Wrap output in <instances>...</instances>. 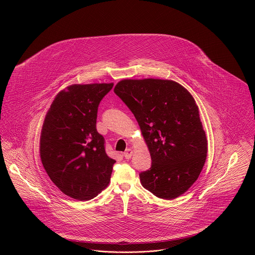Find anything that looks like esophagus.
I'll return each mask as SVG.
<instances>
[{"label":"esophagus","mask_w":255,"mask_h":255,"mask_svg":"<svg viewBox=\"0 0 255 255\" xmlns=\"http://www.w3.org/2000/svg\"><path fill=\"white\" fill-rule=\"evenodd\" d=\"M132 155H133V151L129 148V149H127L125 152H124V154H123V156L125 157V159H130L131 157H132Z\"/></svg>","instance_id":"obj_1"}]
</instances>
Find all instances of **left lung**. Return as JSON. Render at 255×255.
I'll return each instance as SVG.
<instances>
[{"label":"left lung","mask_w":255,"mask_h":255,"mask_svg":"<svg viewBox=\"0 0 255 255\" xmlns=\"http://www.w3.org/2000/svg\"><path fill=\"white\" fill-rule=\"evenodd\" d=\"M114 92L134 114L150 151L151 168L139 174L142 186L165 200L187 192L208 153L193 96L173 80L153 78L124 79Z\"/></svg>","instance_id":"1"}]
</instances>
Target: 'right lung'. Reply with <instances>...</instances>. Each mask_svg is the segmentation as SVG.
<instances>
[{
    "instance_id": "obj_1",
    "label": "right lung",
    "mask_w": 255,
    "mask_h": 255,
    "mask_svg": "<svg viewBox=\"0 0 255 255\" xmlns=\"http://www.w3.org/2000/svg\"><path fill=\"white\" fill-rule=\"evenodd\" d=\"M113 83L71 85L59 92L41 130V163L52 183L66 196L88 201L110 181L115 160L105 151V139L97 132L100 101Z\"/></svg>"
}]
</instances>
